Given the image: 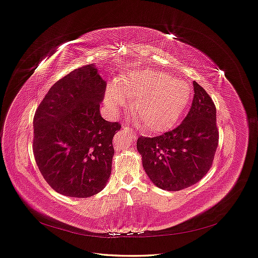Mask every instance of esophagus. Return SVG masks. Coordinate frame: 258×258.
Here are the masks:
<instances>
[{"instance_id": "obj_1", "label": "esophagus", "mask_w": 258, "mask_h": 258, "mask_svg": "<svg viewBox=\"0 0 258 258\" xmlns=\"http://www.w3.org/2000/svg\"><path fill=\"white\" fill-rule=\"evenodd\" d=\"M122 130H123V134L124 135H131L134 138L136 137V133H135L131 127H128L127 123H123L122 124Z\"/></svg>"}]
</instances>
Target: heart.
Here are the masks:
<instances>
[{
  "label": "heart",
  "mask_w": 258,
  "mask_h": 258,
  "mask_svg": "<svg viewBox=\"0 0 258 258\" xmlns=\"http://www.w3.org/2000/svg\"><path fill=\"white\" fill-rule=\"evenodd\" d=\"M191 96V88L186 81L156 71H134L121 76L107 86L105 103L118 112L133 100L132 112L139 126L150 133L171 127L182 115Z\"/></svg>",
  "instance_id": "1"
}]
</instances>
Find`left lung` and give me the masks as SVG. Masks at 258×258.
Segmentation results:
<instances>
[{
  "label": "left lung",
  "instance_id": "1",
  "mask_svg": "<svg viewBox=\"0 0 258 258\" xmlns=\"http://www.w3.org/2000/svg\"><path fill=\"white\" fill-rule=\"evenodd\" d=\"M194 89L191 107L180 125L137 140L147 175L164 190L179 191L198 183L211 168L219 145L214 102L196 81Z\"/></svg>",
  "mask_w": 258,
  "mask_h": 258
}]
</instances>
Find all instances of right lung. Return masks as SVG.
Instances as JSON below:
<instances>
[{"instance_id":"1","label":"right lung","mask_w":258,"mask_h":258,"mask_svg":"<svg viewBox=\"0 0 258 258\" xmlns=\"http://www.w3.org/2000/svg\"><path fill=\"white\" fill-rule=\"evenodd\" d=\"M105 89L96 68L86 64L54 84L35 111V162L60 195L92 197L110 178L113 137L121 125L100 115Z\"/></svg>"}]
</instances>
